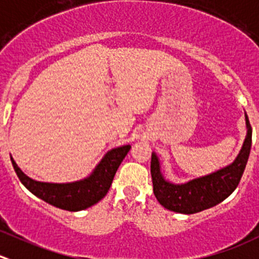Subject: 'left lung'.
I'll return each mask as SVG.
<instances>
[{
  "label": "left lung",
  "instance_id": "left-lung-1",
  "mask_svg": "<svg viewBox=\"0 0 259 259\" xmlns=\"http://www.w3.org/2000/svg\"><path fill=\"white\" fill-rule=\"evenodd\" d=\"M247 135L239 154L232 164L204 177L175 185L164 180L160 172L159 159L152 153L150 173L153 181V192L165 209L180 214H195L210 209L224 201L239 185L240 178L247 165L252 147V127L245 114Z\"/></svg>",
  "mask_w": 259,
  "mask_h": 259
}]
</instances>
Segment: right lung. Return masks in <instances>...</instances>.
<instances>
[{
	"label": "right lung",
	"mask_w": 259,
	"mask_h": 259,
	"mask_svg": "<svg viewBox=\"0 0 259 259\" xmlns=\"http://www.w3.org/2000/svg\"><path fill=\"white\" fill-rule=\"evenodd\" d=\"M130 145L115 148L106 153L94 172L84 180L71 183L39 182L27 177L11 157L12 165L22 185L48 204L68 211H79L97 204L106 196L114 176L122 159L130 150Z\"/></svg>",
	"instance_id": "add662e5"
}]
</instances>
